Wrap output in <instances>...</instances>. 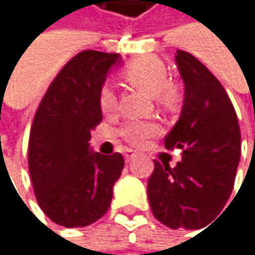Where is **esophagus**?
<instances>
[{
	"label": "esophagus",
	"mask_w": 255,
	"mask_h": 255,
	"mask_svg": "<svg viewBox=\"0 0 255 255\" xmlns=\"http://www.w3.org/2000/svg\"><path fill=\"white\" fill-rule=\"evenodd\" d=\"M136 156V153L133 151V150H127L125 151V160L127 162H130V160H133V157Z\"/></svg>",
	"instance_id": "esophagus-1"
}]
</instances>
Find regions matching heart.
<instances>
[{"label":"heart","instance_id":"b5f03b06","mask_svg":"<svg viewBox=\"0 0 255 255\" xmlns=\"http://www.w3.org/2000/svg\"><path fill=\"white\" fill-rule=\"evenodd\" d=\"M124 78L134 89L150 98H159L165 107H173L177 101L176 87L168 84V70L165 64L153 56H143L125 67ZM99 107L102 113L112 115L118 109V98L110 85H104L99 93ZM159 133V127L153 122L131 121L121 128V136L133 145H143Z\"/></svg>","mask_w":255,"mask_h":255}]
</instances>
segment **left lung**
Returning a JSON list of instances; mask_svg holds the SVG:
<instances>
[{
	"label": "left lung",
	"mask_w": 255,
	"mask_h": 255,
	"mask_svg": "<svg viewBox=\"0 0 255 255\" xmlns=\"http://www.w3.org/2000/svg\"><path fill=\"white\" fill-rule=\"evenodd\" d=\"M176 64L185 84L180 118L165 136L166 150L180 148L174 168L154 160L148 200L165 227L199 230L230 199L240 160V127L230 96L197 58L177 50Z\"/></svg>",
	"instance_id": "1"
}]
</instances>
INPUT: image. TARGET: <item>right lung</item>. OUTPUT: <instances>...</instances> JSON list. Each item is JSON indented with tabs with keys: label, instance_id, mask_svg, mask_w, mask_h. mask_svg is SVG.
<instances>
[{
	"label": "right lung",
	"instance_id": "1",
	"mask_svg": "<svg viewBox=\"0 0 255 255\" xmlns=\"http://www.w3.org/2000/svg\"><path fill=\"white\" fill-rule=\"evenodd\" d=\"M118 53L84 50L68 61L47 89L28 139V171L44 214L65 228H81L109 210L124 168L121 153L90 150L101 124L99 93Z\"/></svg>",
	"mask_w": 255,
	"mask_h": 255
}]
</instances>
